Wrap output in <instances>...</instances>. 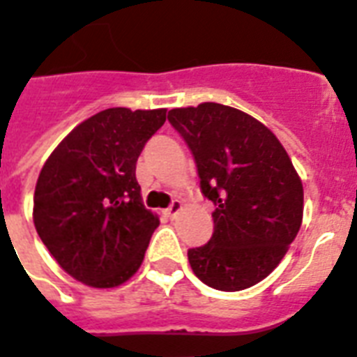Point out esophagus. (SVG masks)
I'll list each match as a JSON object with an SVG mask.
<instances>
[{
    "mask_svg": "<svg viewBox=\"0 0 357 357\" xmlns=\"http://www.w3.org/2000/svg\"><path fill=\"white\" fill-rule=\"evenodd\" d=\"M181 207H183V204H181L179 199H174L172 204L169 205V208L165 211V214H167L169 218H176V214H178L179 211H181Z\"/></svg>",
    "mask_w": 357,
    "mask_h": 357,
    "instance_id": "1",
    "label": "esophagus"
}]
</instances>
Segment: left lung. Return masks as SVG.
<instances>
[{"label": "left lung", "mask_w": 357, "mask_h": 357, "mask_svg": "<svg viewBox=\"0 0 357 357\" xmlns=\"http://www.w3.org/2000/svg\"><path fill=\"white\" fill-rule=\"evenodd\" d=\"M214 204V233L188 249L194 275L222 291L251 288L273 271L303 222V183L279 139L248 113L216 102L169 112Z\"/></svg>", "instance_id": "obj_1"}]
</instances>
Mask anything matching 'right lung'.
Segmentation results:
<instances>
[{
	"instance_id": "1",
	"label": "right lung",
	"mask_w": 357,
	"mask_h": 357,
	"mask_svg": "<svg viewBox=\"0 0 357 357\" xmlns=\"http://www.w3.org/2000/svg\"><path fill=\"white\" fill-rule=\"evenodd\" d=\"M167 109L109 108L78 124L43 165L34 227L80 282L113 288L139 269L159 218L141 202L135 163Z\"/></svg>"
}]
</instances>
